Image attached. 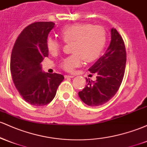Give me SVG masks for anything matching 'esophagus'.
I'll use <instances>...</instances> for the list:
<instances>
[{
  "instance_id": "obj_1",
  "label": "esophagus",
  "mask_w": 147,
  "mask_h": 147,
  "mask_svg": "<svg viewBox=\"0 0 147 147\" xmlns=\"http://www.w3.org/2000/svg\"><path fill=\"white\" fill-rule=\"evenodd\" d=\"M73 75H65V78H73Z\"/></svg>"
}]
</instances>
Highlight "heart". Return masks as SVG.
<instances>
[{
	"label": "heart",
	"mask_w": 147,
	"mask_h": 147,
	"mask_svg": "<svg viewBox=\"0 0 147 147\" xmlns=\"http://www.w3.org/2000/svg\"><path fill=\"white\" fill-rule=\"evenodd\" d=\"M65 43L72 42V52L74 55L64 59L61 66L67 72L82 65L83 59L93 62L102 53L106 42V32L102 27L89 23H75L64 27L60 32ZM58 40L48 37L46 47L51 54H57L61 48Z\"/></svg>",
	"instance_id": "b5f03b06"
}]
</instances>
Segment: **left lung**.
Instances as JSON below:
<instances>
[{
	"instance_id": "1",
	"label": "left lung",
	"mask_w": 147,
	"mask_h": 147,
	"mask_svg": "<svg viewBox=\"0 0 147 147\" xmlns=\"http://www.w3.org/2000/svg\"><path fill=\"white\" fill-rule=\"evenodd\" d=\"M111 41L104 55L88 70L97 74L96 81L87 79V85L78 95L84 104L90 106L109 102L122 84L125 71L126 53L122 36L116 29L111 30Z\"/></svg>"
}]
</instances>
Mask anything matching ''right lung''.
I'll list each match as a JSON object with an SVG mask.
<instances>
[{
	"label": "right lung",
	"instance_id": "obj_1",
	"mask_svg": "<svg viewBox=\"0 0 147 147\" xmlns=\"http://www.w3.org/2000/svg\"><path fill=\"white\" fill-rule=\"evenodd\" d=\"M52 22H36L27 26L15 42L10 71L13 82L25 101L34 106L50 103L64 77L42 70L41 63L48 57L46 41L55 27Z\"/></svg>",
	"mask_w": 147,
	"mask_h": 147
}]
</instances>
